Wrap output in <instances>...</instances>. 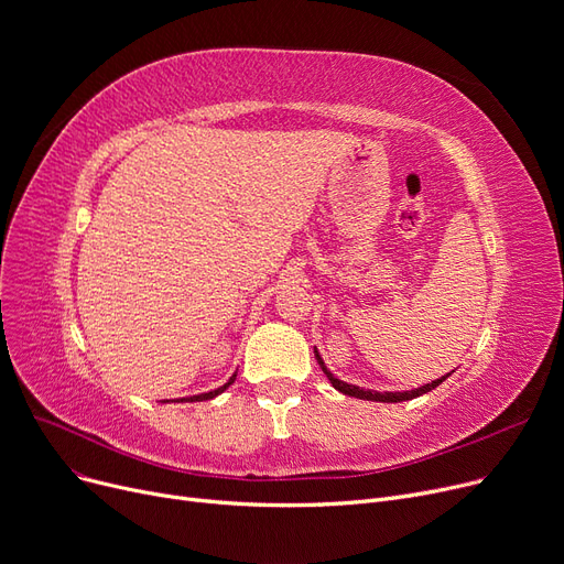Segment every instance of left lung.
I'll return each mask as SVG.
<instances>
[{"instance_id": "obj_1", "label": "left lung", "mask_w": 564, "mask_h": 564, "mask_svg": "<svg viewBox=\"0 0 564 564\" xmlns=\"http://www.w3.org/2000/svg\"><path fill=\"white\" fill-rule=\"evenodd\" d=\"M315 359H317V364H319V368H322V372L329 377V381H332V387L336 389V391H340V393H345V395H349V398H359V400H372V402H404V400H413V398H419V395H423V393H430L432 389H436L441 381H446L448 377H451V372L446 375V377H441V379H434L432 383H425V387H421V389H413V391H395V393H379V391H370V389H361V387H354V383H347V381H340L338 377H334L329 370H327V366H324V361H322V357L317 354V349H315ZM455 372V370H453Z\"/></svg>"}]
</instances>
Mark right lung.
<instances>
[{
	"instance_id": "obj_1",
	"label": "right lung",
	"mask_w": 564,
	"mask_h": 564,
	"mask_svg": "<svg viewBox=\"0 0 564 564\" xmlns=\"http://www.w3.org/2000/svg\"><path fill=\"white\" fill-rule=\"evenodd\" d=\"M235 377H237V375H232V377H230V379L224 383V387H219V389H215V391H210V393H200V395H192V398H185V402H203V400H213V398H217L219 393H224V391L230 387V383L235 381ZM166 402H169V400H166ZM181 402H183V400H181Z\"/></svg>"
}]
</instances>
